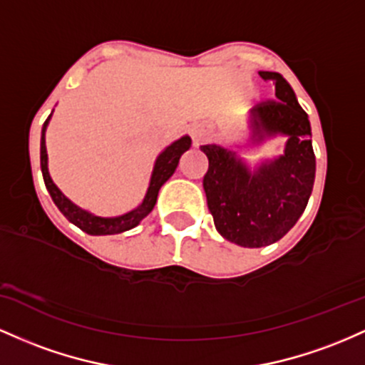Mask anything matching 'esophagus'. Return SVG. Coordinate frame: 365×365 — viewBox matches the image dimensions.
<instances>
[{"label":"esophagus","mask_w":365,"mask_h":365,"mask_svg":"<svg viewBox=\"0 0 365 365\" xmlns=\"http://www.w3.org/2000/svg\"><path fill=\"white\" fill-rule=\"evenodd\" d=\"M191 138H193L195 146H200L210 139V130L207 128H202V125H196V128H193V130H191Z\"/></svg>","instance_id":"1"}]
</instances>
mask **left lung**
<instances>
[{
    "instance_id": "obj_1",
    "label": "left lung",
    "mask_w": 365,
    "mask_h": 365,
    "mask_svg": "<svg viewBox=\"0 0 365 365\" xmlns=\"http://www.w3.org/2000/svg\"><path fill=\"white\" fill-rule=\"evenodd\" d=\"M259 73L264 81L274 83L276 101L252 108L248 146L286 136L284 153L265 158L255 169H250L240 157V150L200 146L208 158L203 190L215 229L227 241L245 248L279 241L304 214L315 179L309 115L281 73Z\"/></svg>"
}]
</instances>
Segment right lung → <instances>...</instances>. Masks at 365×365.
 I'll return each mask as SVG.
<instances>
[{"label": "right lung", "mask_w": 365, "mask_h": 365, "mask_svg": "<svg viewBox=\"0 0 365 365\" xmlns=\"http://www.w3.org/2000/svg\"><path fill=\"white\" fill-rule=\"evenodd\" d=\"M51 115L46 118L44 122L43 130H41V172H43V179L44 184H46V190L50 193L51 200L55 202L58 210L67 217L68 220L77 226L79 229H83L84 232L91 236H105V235H118V232L129 231V229L136 227L146 215L153 210L155 203H157V196L160 187L170 179V175L174 174L175 169H178L179 158L184 151L190 150L191 146V138L190 136H182L178 141L170 143L165 150L162 151L160 155L157 157L153 165V172H151L150 178V186L146 190L145 198L143 202L138 205L136 208L133 210L125 212V214L117 215V217H100L94 215L89 210H84L81 208L79 205H76L71 200L67 198L61 191L58 190L55 182H53L50 172H48V151H46V134L48 124H50Z\"/></svg>", "instance_id": "1"}]
</instances>
